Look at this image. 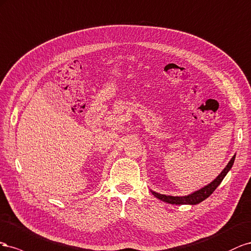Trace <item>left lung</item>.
Instances as JSON below:
<instances>
[{
    "mask_svg": "<svg viewBox=\"0 0 251 251\" xmlns=\"http://www.w3.org/2000/svg\"><path fill=\"white\" fill-rule=\"evenodd\" d=\"M234 159H235V154L231 157V160L228 162L226 167L222 170V173L216 178H214L212 182L207 184L201 189L189 193V195H187V196H176V197L175 196H166V195H162V193H159V192H155L151 189H150V191H151V193L155 198L161 200V201H163V202H166L169 204L197 205L199 203L203 202L204 200L208 198L211 193L217 189V187L221 184V182L223 181V178L226 176V175L229 173V171H230L233 163H234Z\"/></svg>",
    "mask_w": 251,
    "mask_h": 251,
    "instance_id": "obj_1",
    "label": "left lung"
}]
</instances>
